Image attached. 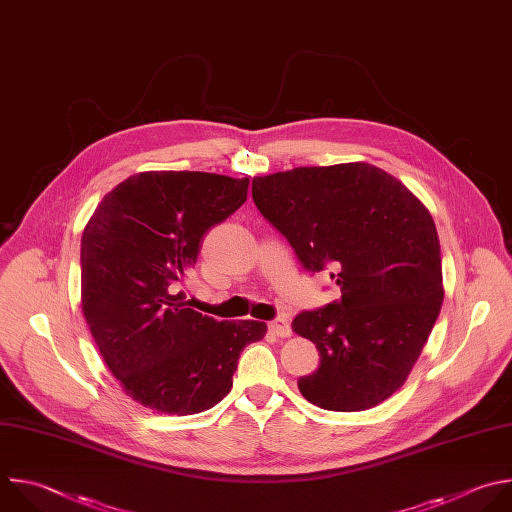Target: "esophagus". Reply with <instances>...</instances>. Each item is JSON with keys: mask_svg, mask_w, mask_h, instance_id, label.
<instances>
[{"mask_svg": "<svg viewBox=\"0 0 512 512\" xmlns=\"http://www.w3.org/2000/svg\"><path fill=\"white\" fill-rule=\"evenodd\" d=\"M269 329L277 335V337H287L291 335V327H289V321L287 317H275L269 321Z\"/></svg>", "mask_w": 512, "mask_h": 512, "instance_id": "34e87169", "label": "esophagus"}]
</instances>
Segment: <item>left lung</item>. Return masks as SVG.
<instances>
[{"label": "left lung", "instance_id": "8db88e82", "mask_svg": "<svg viewBox=\"0 0 512 512\" xmlns=\"http://www.w3.org/2000/svg\"><path fill=\"white\" fill-rule=\"evenodd\" d=\"M253 203L307 273H327L339 299L301 311L319 368L297 380L323 410L360 412L408 378L444 299L436 225L386 170L348 162L253 179Z\"/></svg>", "mask_w": 512, "mask_h": 512}]
</instances>
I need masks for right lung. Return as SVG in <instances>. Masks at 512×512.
Listing matches in <instances>:
<instances>
[{
    "instance_id": "1",
    "label": "right lung",
    "mask_w": 512,
    "mask_h": 512,
    "mask_svg": "<svg viewBox=\"0 0 512 512\" xmlns=\"http://www.w3.org/2000/svg\"><path fill=\"white\" fill-rule=\"evenodd\" d=\"M249 179L191 170L140 173L114 187L82 235V311L94 342L138 404L199 414L233 386L263 321H217L181 291L205 235L247 201Z\"/></svg>"
}]
</instances>
